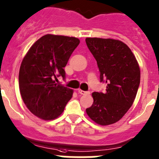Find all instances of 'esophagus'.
<instances>
[{"mask_svg": "<svg viewBox=\"0 0 159 159\" xmlns=\"http://www.w3.org/2000/svg\"><path fill=\"white\" fill-rule=\"evenodd\" d=\"M78 92H79V94H90L89 91H83V90H79Z\"/></svg>", "mask_w": 159, "mask_h": 159, "instance_id": "34e87169", "label": "esophagus"}]
</instances>
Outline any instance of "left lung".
Instances as JSON below:
<instances>
[{
    "mask_svg": "<svg viewBox=\"0 0 159 159\" xmlns=\"http://www.w3.org/2000/svg\"><path fill=\"white\" fill-rule=\"evenodd\" d=\"M87 46L95 58L104 93L94 92L92 106L86 110L95 123L109 125L123 117L136 98L140 83V70L129 46L111 39L87 38Z\"/></svg>",
    "mask_w": 159,
    "mask_h": 159,
    "instance_id": "1",
    "label": "left lung"
}]
</instances>
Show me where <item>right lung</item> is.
Instances as JSON below:
<instances>
[{
  "mask_svg": "<svg viewBox=\"0 0 159 159\" xmlns=\"http://www.w3.org/2000/svg\"><path fill=\"white\" fill-rule=\"evenodd\" d=\"M80 44L75 37L46 34L36 41L23 58L19 86L23 102L32 113L43 120H53L63 113L73 91L56 84L65 78L64 69Z\"/></svg>",
  "mask_w": 159,
  "mask_h": 159,
  "instance_id": "1",
  "label": "right lung"
}]
</instances>
